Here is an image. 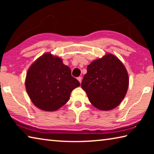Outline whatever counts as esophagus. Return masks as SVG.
Segmentation results:
<instances>
[{"mask_svg": "<svg viewBox=\"0 0 154 154\" xmlns=\"http://www.w3.org/2000/svg\"><path fill=\"white\" fill-rule=\"evenodd\" d=\"M77 80L79 81L80 83H82V77H77Z\"/></svg>", "mask_w": 154, "mask_h": 154, "instance_id": "esophagus-1", "label": "esophagus"}]
</instances>
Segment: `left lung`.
<instances>
[{
  "mask_svg": "<svg viewBox=\"0 0 154 154\" xmlns=\"http://www.w3.org/2000/svg\"><path fill=\"white\" fill-rule=\"evenodd\" d=\"M128 74L118 58L106 54L88 65L82 82L92 105L101 111L118 106L128 88Z\"/></svg>",
  "mask_w": 154,
  "mask_h": 154,
  "instance_id": "left-lung-1",
  "label": "left lung"
}]
</instances>
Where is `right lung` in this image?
Masks as SVG:
<instances>
[{"label":"right lung","mask_w":154,"mask_h":154,"mask_svg":"<svg viewBox=\"0 0 154 154\" xmlns=\"http://www.w3.org/2000/svg\"><path fill=\"white\" fill-rule=\"evenodd\" d=\"M25 85L36 107L54 111L69 101L72 90L80 83L72 76L71 69L63 64L60 58L46 53L30 66Z\"/></svg>","instance_id":"1"}]
</instances>
